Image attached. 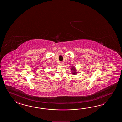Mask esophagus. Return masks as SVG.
Returning <instances> with one entry per match:
<instances>
[{"label": "esophagus", "instance_id": "1", "mask_svg": "<svg viewBox=\"0 0 122 122\" xmlns=\"http://www.w3.org/2000/svg\"><path fill=\"white\" fill-rule=\"evenodd\" d=\"M59 64L60 65H63L64 64V62H61L59 63Z\"/></svg>", "mask_w": 122, "mask_h": 122}]
</instances>
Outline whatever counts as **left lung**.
<instances>
[{
    "label": "left lung",
    "mask_w": 122,
    "mask_h": 122,
    "mask_svg": "<svg viewBox=\"0 0 122 122\" xmlns=\"http://www.w3.org/2000/svg\"><path fill=\"white\" fill-rule=\"evenodd\" d=\"M71 68V70H72V74L73 75H76L77 74V72H76V70L75 68V67H72Z\"/></svg>",
    "instance_id": "1"
}]
</instances>
